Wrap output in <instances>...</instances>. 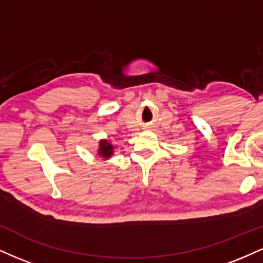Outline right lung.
<instances>
[{"label":"right lung","mask_w":263,"mask_h":263,"mask_svg":"<svg viewBox=\"0 0 263 263\" xmlns=\"http://www.w3.org/2000/svg\"><path fill=\"white\" fill-rule=\"evenodd\" d=\"M114 146L107 140H100L99 141V147L96 149L98 156L102 157V158L108 159L114 156Z\"/></svg>","instance_id":"1"}]
</instances>
